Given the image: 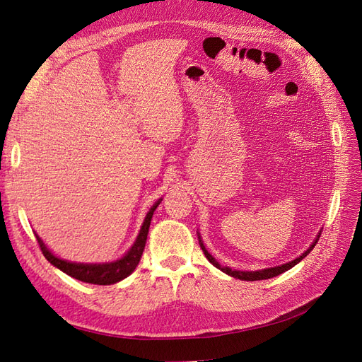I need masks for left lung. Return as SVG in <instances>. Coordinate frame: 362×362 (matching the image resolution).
Segmentation results:
<instances>
[{
	"instance_id": "obj_1",
	"label": "left lung",
	"mask_w": 362,
	"mask_h": 362,
	"mask_svg": "<svg viewBox=\"0 0 362 362\" xmlns=\"http://www.w3.org/2000/svg\"><path fill=\"white\" fill-rule=\"evenodd\" d=\"M319 236H320V233L317 235V238L315 240V243L310 245V248L307 252H304L300 257H296L295 260H292V262H289V264H284V265H280V267H274V268H267V269H262V271H235V269H230V268H228V267H221L218 262L211 256L206 250H205V245L201 243V240H199V243H201V247H202V250H204V255L206 256V259L211 262V264H213L216 268H218V269H221L223 272H226V274H229V276H232V277H235V279H240V280H245V281H255V280H267V279H272V277H277V276H280V274H283L284 271H288V269H291L292 267H295L298 262H301L311 250H313V247L316 245V243L319 241Z\"/></svg>"
}]
</instances>
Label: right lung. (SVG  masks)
I'll list each match as a JSON object with an SVG mask.
<instances>
[{
  "mask_svg": "<svg viewBox=\"0 0 362 362\" xmlns=\"http://www.w3.org/2000/svg\"><path fill=\"white\" fill-rule=\"evenodd\" d=\"M161 201V199H160ZM160 201H157L154 204V206L149 209V213L145 217V221L141 228V232L138 235V240L133 244V247L130 248V252L121 257L117 262H112V264H100V265H90V264H73V262H67L58 259L57 256H54L51 252L47 250L45 247L43 241L39 238V235H35L37 243L40 245V250L43 253V256L51 262L54 267H57L58 269H61L62 272H66L67 276L85 281V283H91V284H114L117 281H121L122 279L129 277L130 274L138 267L139 260L142 257L144 248H145V243H146V236H148V230H149V224H151V218L156 208L158 206Z\"/></svg>",
  "mask_w": 362,
  "mask_h": 362,
  "instance_id": "add662e5",
  "label": "right lung"
}]
</instances>
